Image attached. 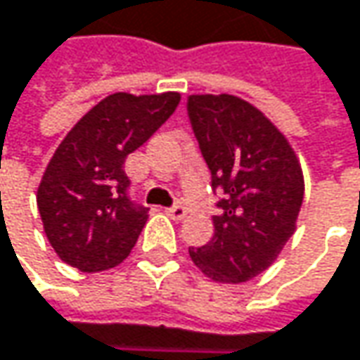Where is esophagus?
Here are the masks:
<instances>
[{
  "label": "esophagus",
  "mask_w": 360,
  "mask_h": 360,
  "mask_svg": "<svg viewBox=\"0 0 360 360\" xmlns=\"http://www.w3.org/2000/svg\"><path fill=\"white\" fill-rule=\"evenodd\" d=\"M167 214H169L173 220H183V218H185V214H187V210H185V206H183V204H175V206H171V208L167 210Z\"/></svg>",
  "instance_id": "1"
}]
</instances>
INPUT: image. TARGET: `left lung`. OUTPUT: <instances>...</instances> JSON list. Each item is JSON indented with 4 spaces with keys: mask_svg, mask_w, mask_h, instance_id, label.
Wrapping results in <instances>:
<instances>
[{
    "mask_svg": "<svg viewBox=\"0 0 360 360\" xmlns=\"http://www.w3.org/2000/svg\"><path fill=\"white\" fill-rule=\"evenodd\" d=\"M187 115L220 191L210 243L189 249L214 282H247L272 266L295 233L303 171L276 125L233 94H191Z\"/></svg>",
    "mask_w": 360,
    "mask_h": 360,
    "instance_id": "left-lung-1",
    "label": "left lung"
}]
</instances>
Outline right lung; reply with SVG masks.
<instances>
[{"label": "right lung", "instance_id": "add662e5", "mask_svg": "<svg viewBox=\"0 0 360 360\" xmlns=\"http://www.w3.org/2000/svg\"><path fill=\"white\" fill-rule=\"evenodd\" d=\"M179 92H115L92 107L55 150L37 206L55 253L80 272L119 266L134 249L148 208L131 202L125 158L175 113Z\"/></svg>", "mask_w": 360, "mask_h": 360}]
</instances>
